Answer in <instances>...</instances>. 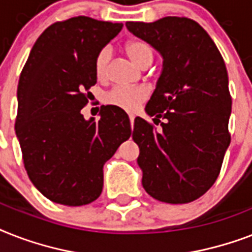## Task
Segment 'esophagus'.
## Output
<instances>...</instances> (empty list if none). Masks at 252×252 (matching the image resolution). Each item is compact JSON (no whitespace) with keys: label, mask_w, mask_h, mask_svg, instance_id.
<instances>
[{"label":"esophagus","mask_w":252,"mask_h":252,"mask_svg":"<svg viewBox=\"0 0 252 252\" xmlns=\"http://www.w3.org/2000/svg\"><path fill=\"white\" fill-rule=\"evenodd\" d=\"M129 122H130V126H132V128H133V122H134L133 115H129Z\"/></svg>","instance_id":"esophagus-1"}]
</instances>
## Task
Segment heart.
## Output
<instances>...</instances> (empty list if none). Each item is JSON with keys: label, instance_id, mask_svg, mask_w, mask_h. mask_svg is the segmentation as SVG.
Listing matches in <instances>:
<instances>
[{"label": "heart", "instance_id": "b5f03b06", "mask_svg": "<svg viewBox=\"0 0 252 252\" xmlns=\"http://www.w3.org/2000/svg\"><path fill=\"white\" fill-rule=\"evenodd\" d=\"M126 55L138 68H148L154 60V49L148 41L142 39H130L124 45ZM111 61V48L103 47L94 59V72L98 80H106ZM146 91L142 89L115 87L104 96V102L110 106L118 107L126 112H133L145 102Z\"/></svg>", "mask_w": 252, "mask_h": 252}]
</instances>
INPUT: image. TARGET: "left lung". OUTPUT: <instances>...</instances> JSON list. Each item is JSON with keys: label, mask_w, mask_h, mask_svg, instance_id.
<instances>
[{"label": "left lung", "mask_w": 252, "mask_h": 252, "mask_svg": "<svg viewBox=\"0 0 252 252\" xmlns=\"http://www.w3.org/2000/svg\"><path fill=\"white\" fill-rule=\"evenodd\" d=\"M126 26L163 56V70L145 108L161 129L136 118L132 133L140 148L142 186L163 203H191L215 184L230 144L226 66L215 41L189 18Z\"/></svg>", "instance_id": "1"}]
</instances>
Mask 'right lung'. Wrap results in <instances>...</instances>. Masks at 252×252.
Wrapping results in <instances>:
<instances>
[{"mask_svg":"<svg viewBox=\"0 0 252 252\" xmlns=\"http://www.w3.org/2000/svg\"><path fill=\"white\" fill-rule=\"evenodd\" d=\"M123 23L73 17L55 22L35 41L18 82L15 133L30 180L53 203L81 207L102 193L103 165L130 137L128 115L102 106L81 110L96 84L94 59Z\"/></svg>","mask_w":252,"mask_h":252,"instance_id":"add662e5","label":"right lung"}]
</instances>
